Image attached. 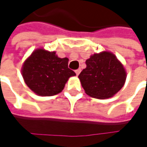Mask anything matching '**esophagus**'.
<instances>
[{
    "instance_id": "34e87169",
    "label": "esophagus",
    "mask_w": 147,
    "mask_h": 147,
    "mask_svg": "<svg viewBox=\"0 0 147 147\" xmlns=\"http://www.w3.org/2000/svg\"><path fill=\"white\" fill-rule=\"evenodd\" d=\"M75 72H76V76H78V75L80 74V72H81V70H80V69H77V70H76V71H75Z\"/></svg>"
}]
</instances>
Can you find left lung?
Listing matches in <instances>:
<instances>
[{
  "instance_id": "left-lung-1",
  "label": "left lung",
  "mask_w": 147,
  "mask_h": 147,
  "mask_svg": "<svg viewBox=\"0 0 147 147\" xmlns=\"http://www.w3.org/2000/svg\"><path fill=\"white\" fill-rule=\"evenodd\" d=\"M87 67L78 76L85 93L96 99H108L124 85L126 71L116 55L101 52L86 60Z\"/></svg>"
}]
</instances>
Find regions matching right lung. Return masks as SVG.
<instances>
[{
  "instance_id": "obj_1",
  "label": "right lung",
  "mask_w": 147,
  "mask_h": 147,
  "mask_svg": "<svg viewBox=\"0 0 147 147\" xmlns=\"http://www.w3.org/2000/svg\"><path fill=\"white\" fill-rule=\"evenodd\" d=\"M67 58H59L55 52L39 48L24 61L22 76L26 85L37 95L53 96L60 93L71 76Z\"/></svg>"
}]
</instances>
